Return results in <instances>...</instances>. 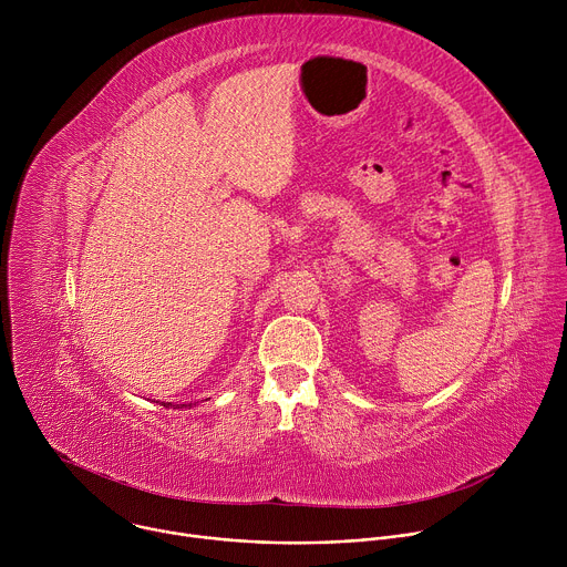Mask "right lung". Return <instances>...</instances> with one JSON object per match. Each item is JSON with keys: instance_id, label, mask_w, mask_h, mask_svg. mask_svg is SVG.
Segmentation results:
<instances>
[{"instance_id": "obj_1", "label": "right lung", "mask_w": 567, "mask_h": 567, "mask_svg": "<svg viewBox=\"0 0 567 567\" xmlns=\"http://www.w3.org/2000/svg\"><path fill=\"white\" fill-rule=\"evenodd\" d=\"M161 403H164V406H166V409H171V406H173V403H166V401H161ZM179 406L184 409V406H193V403H177V409H179Z\"/></svg>"}]
</instances>
